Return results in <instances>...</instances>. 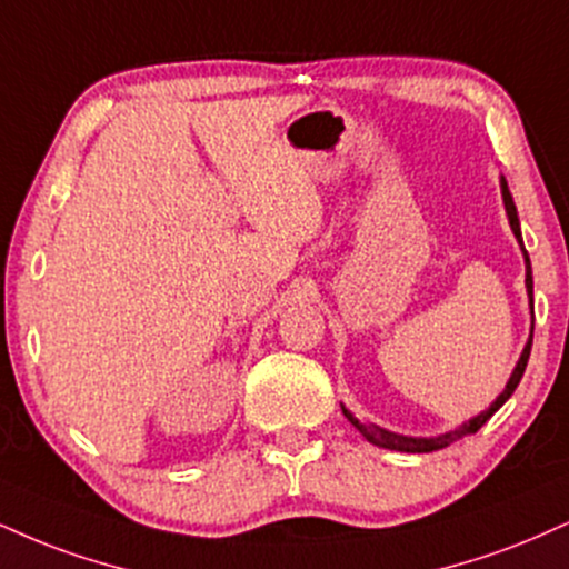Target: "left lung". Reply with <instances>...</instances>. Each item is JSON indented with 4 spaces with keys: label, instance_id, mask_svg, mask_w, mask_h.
I'll list each match as a JSON object with an SVG mask.
<instances>
[{
    "label": "left lung",
    "instance_id": "left-lung-1",
    "mask_svg": "<svg viewBox=\"0 0 569 569\" xmlns=\"http://www.w3.org/2000/svg\"><path fill=\"white\" fill-rule=\"evenodd\" d=\"M501 190H503L506 214H509V224H511V230H515L517 241L522 243V232H519V219H517V207H515V201H511L509 184H506V180H501ZM522 251H525V246H522ZM525 262H527V278H525V283H527V293H530V302H532V267H530V257H527V251H525ZM530 347H532V337H530V341H527V347H525L522 358H519L517 368H515V373H511L509 385H506L503 392L498 395V400L492 402V406H490L488 410H482L480 416H475V419H471L469 423H463V427H458L456 432H448V435H440V437H402V435L387 432V429L376 427V423H362V421H358V419H355V416H352L350 410H347V408H345V416H347V419H350L352 427L358 429V432H360L362 437H366L368 442L379 445V448L402 450V453H432V450L448 448L450 442L461 440V437H467V435H475L477 429H480L482 423L488 421L490 416L496 413V410L501 408L503 402L509 400L511 395H515V389H517V385H519V379H522V373H525V368H527V358H530Z\"/></svg>",
    "mask_w": 569,
    "mask_h": 569
}]
</instances>
